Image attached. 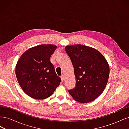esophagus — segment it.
Wrapping results in <instances>:
<instances>
[{
  "label": "esophagus",
  "mask_w": 129,
  "mask_h": 129,
  "mask_svg": "<svg viewBox=\"0 0 129 129\" xmlns=\"http://www.w3.org/2000/svg\"><path fill=\"white\" fill-rule=\"evenodd\" d=\"M61 79L62 81L63 82V80H64V75H62L61 76Z\"/></svg>",
  "instance_id": "obj_1"
}]
</instances>
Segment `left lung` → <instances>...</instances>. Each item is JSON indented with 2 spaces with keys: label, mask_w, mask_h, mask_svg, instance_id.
I'll return each mask as SVG.
<instances>
[{
  "label": "left lung",
  "mask_w": 129,
  "mask_h": 129,
  "mask_svg": "<svg viewBox=\"0 0 129 129\" xmlns=\"http://www.w3.org/2000/svg\"><path fill=\"white\" fill-rule=\"evenodd\" d=\"M65 50L72 61L76 82L69 93L80 103L94 101L108 83L110 69L107 60L99 50L82 45L67 46Z\"/></svg>",
  "instance_id": "obj_1"
}]
</instances>
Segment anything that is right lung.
Listing matches in <instances>:
<instances>
[{"instance_id": "obj_1", "label": "right lung", "mask_w": 129, "mask_h": 129, "mask_svg": "<svg viewBox=\"0 0 129 129\" xmlns=\"http://www.w3.org/2000/svg\"><path fill=\"white\" fill-rule=\"evenodd\" d=\"M57 48L41 45L27 50L19 58L15 75L22 90L33 99L43 100L51 96L61 79L55 72L50 57Z\"/></svg>"}]
</instances>
